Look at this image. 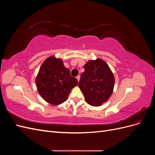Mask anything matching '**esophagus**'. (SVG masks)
<instances>
[{
  "label": "esophagus",
  "instance_id": "esophagus-1",
  "mask_svg": "<svg viewBox=\"0 0 155 155\" xmlns=\"http://www.w3.org/2000/svg\"><path fill=\"white\" fill-rule=\"evenodd\" d=\"M76 78H77V79H78V81H79V79H80V76H78L76 77Z\"/></svg>",
  "mask_w": 155,
  "mask_h": 155
}]
</instances>
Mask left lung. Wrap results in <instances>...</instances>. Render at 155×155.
I'll list each match as a JSON object with an SVG mask.
<instances>
[{
	"mask_svg": "<svg viewBox=\"0 0 155 155\" xmlns=\"http://www.w3.org/2000/svg\"><path fill=\"white\" fill-rule=\"evenodd\" d=\"M78 86L88 104L97 107L107 101L111 96L114 85L113 74L104 60L89 61L83 67Z\"/></svg>",
	"mask_w": 155,
	"mask_h": 155,
	"instance_id": "left-lung-1",
	"label": "left lung"
}]
</instances>
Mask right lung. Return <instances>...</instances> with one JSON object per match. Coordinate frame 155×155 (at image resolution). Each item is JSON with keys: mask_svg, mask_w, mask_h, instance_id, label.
Segmentation results:
<instances>
[{"mask_svg": "<svg viewBox=\"0 0 155 155\" xmlns=\"http://www.w3.org/2000/svg\"><path fill=\"white\" fill-rule=\"evenodd\" d=\"M35 82L41 97L54 105L66 101L71 89L78 85V79L70 76V70L64 66L63 61L54 56L42 64Z\"/></svg>", "mask_w": 155, "mask_h": 155, "instance_id": "1", "label": "right lung"}]
</instances>
